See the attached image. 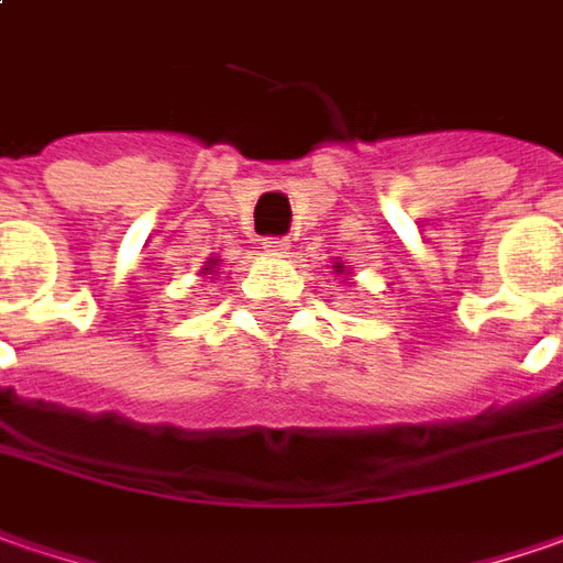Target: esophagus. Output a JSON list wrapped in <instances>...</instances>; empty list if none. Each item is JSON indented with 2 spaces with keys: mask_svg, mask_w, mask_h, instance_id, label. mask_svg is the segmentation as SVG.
Returning <instances> with one entry per match:
<instances>
[{
  "mask_svg": "<svg viewBox=\"0 0 563 563\" xmlns=\"http://www.w3.org/2000/svg\"><path fill=\"white\" fill-rule=\"evenodd\" d=\"M261 249H264L267 255H286V252H289V235H267V239L261 242Z\"/></svg>",
  "mask_w": 563,
  "mask_h": 563,
  "instance_id": "obj_1",
  "label": "esophagus"
}]
</instances>
